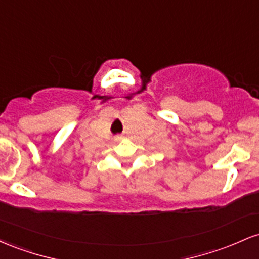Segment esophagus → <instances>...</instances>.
Instances as JSON below:
<instances>
[{"label": "esophagus", "mask_w": 259, "mask_h": 259, "mask_svg": "<svg viewBox=\"0 0 259 259\" xmlns=\"http://www.w3.org/2000/svg\"><path fill=\"white\" fill-rule=\"evenodd\" d=\"M120 139H121V136H119V135L115 136V140H120Z\"/></svg>", "instance_id": "obj_1"}]
</instances>
